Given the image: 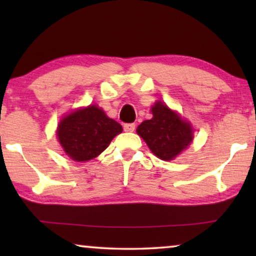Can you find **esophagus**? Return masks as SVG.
<instances>
[{
    "label": "esophagus",
    "instance_id": "34e87169",
    "mask_svg": "<svg viewBox=\"0 0 256 256\" xmlns=\"http://www.w3.org/2000/svg\"><path fill=\"white\" fill-rule=\"evenodd\" d=\"M124 132H134L135 130V124H124Z\"/></svg>",
    "mask_w": 256,
    "mask_h": 256
}]
</instances>
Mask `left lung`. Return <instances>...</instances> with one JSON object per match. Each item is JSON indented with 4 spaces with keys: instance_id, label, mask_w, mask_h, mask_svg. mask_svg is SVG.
<instances>
[{
    "instance_id": "1",
    "label": "left lung",
    "mask_w": 256,
    "mask_h": 256,
    "mask_svg": "<svg viewBox=\"0 0 256 256\" xmlns=\"http://www.w3.org/2000/svg\"><path fill=\"white\" fill-rule=\"evenodd\" d=\"M152 110V118L143 121L136 132L158 158L171 160L190 146L191 126L162 102H156Z\"/></svg>"
}]
</instances>
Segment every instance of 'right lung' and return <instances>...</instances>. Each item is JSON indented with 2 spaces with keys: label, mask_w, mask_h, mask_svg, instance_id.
Wrapping results in <instances>:
<instances>
[{
  "label": "right lung",
  "mask_w": 256,
  "mask_h": 256,
  "mask_svg": "<svg viewBox=\"0 0 256 256\" xmlns=\"http://www.w3.org/2000/svg\"><path fill=\"white\" fill-rule=\"evenodd\" d=\"M121 132L120 124L100 108L90 106L62 118L57 135L64 152L72 160L86 162L102 152Z\"/></svg>",
  "instance_id": "right-lung-1"
}]
</instances>
